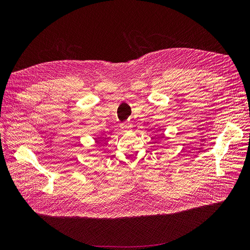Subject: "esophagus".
<instances>
[{
    "label": "esophagus",
    "instance_id": "obj_1",
    "mask_svg": "<svg viewBox=\"0 0 250 250\" xmlns=\"http://www.w3.org/2000/svg\"><path fill=\"white\" fill-rule=\"evenodd\" d=\"M121 128H122L124 131H129L131 129V124L130 123H127V122L121 123Z\"/></svg>",
    "mask_w": 250,
    "mask_h": 250
}]
</instances>
